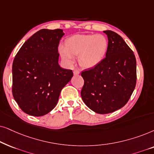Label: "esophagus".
<instances>
[{
  "mask_svg": "<svg viewBox=\"0 0 154 154\" xmlns=\"http://www.w3.org/2000/svg\"><path fill=\"white\" fill-rule=\"evenodd\" d=\"M74 75H79V71L78 70V69H74Z\"/></svg>",
  "mask_w": 154,
  "mask_h": 154,
  "instance_id": "esophagus-1",
  "label": "esophagus"
}]
</instances>
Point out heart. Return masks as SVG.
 <instances>
[{"instance_id": "obj_1", "label": "heart", "mask_w": 154, "mask_h": 154, "mask_svg": "<svg viewBox=\"0 0 154 154\" xmlns=\"http://www.w3.org/2000/svg\"><path fill=\"white\" fill-rule=\"evenodd\" d=\"M65 47L59 48L62 58L69 65L75 62V56L84 67H93L103 60L108 48V41L103 35H75L66 39Z\"/></svg>"}]
</instances>
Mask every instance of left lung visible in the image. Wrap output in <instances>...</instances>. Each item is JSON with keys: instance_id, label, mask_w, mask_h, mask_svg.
I'll return each instance as SVG.
<instances>
[{"instance_id": "obj_1", "label": "left lung", "mask_w": 154, "mask_h": 154, "mask_svg": "<svg viewBox=\"0 0 154 154\" xmlns=\"http://www.w3.org/2000/svg\"><path fill=\"white\" fill-rule=\"evenodd\" d=\"M103 32L108 38L106 58L81 73L84 79L82 98L90 109L99 114L123 107L137 82L136 58L132 49L117 33Z\"/></svg>"}]
</instances>
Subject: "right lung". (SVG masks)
Returning <instances> with one entry per match:
<instances>
[{
  "instance_id": "add662e5",
  "label": "right lung",
  "mask_w": 154,
  "mask_h": 154,
  "mask_svg": "<svg viewBox=\"0 0 154 154\" xmlns=\"http://www.w3.org/2000/svg\"><path fill=\"white\" fill-rule=\"evenodd\" d=\"M64 33L42 29L25 42L14 58L12 92L22 111L42 116L58 103L63 87L73 76L58 65V47Z\"/></svg>"
}]
</instances>
